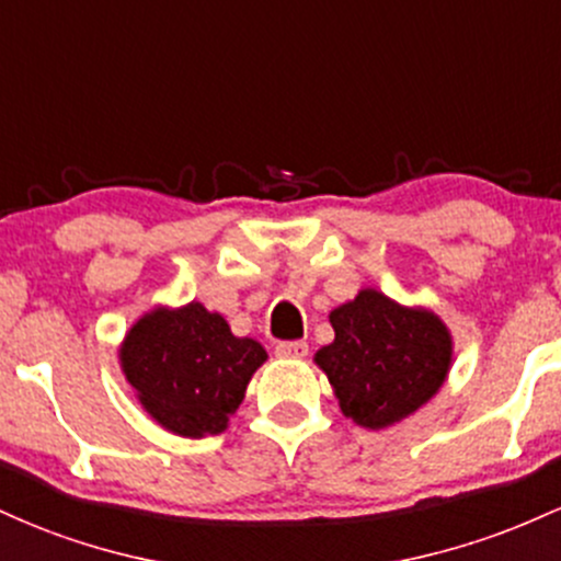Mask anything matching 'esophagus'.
Listing matches in <instances>:
<instances>
[{
	"label": "esophagus",
	"mask_w": 561,
	"mask_h": 561,
	"mask_svg": "<svg viewBox=\"0 0 561 561\" xmlns=\"http://www.w3.org/2000/svg\"><path fill=\"white\" fill-rule=\"evenodd\" d=\"M276 356H279V358L308 356V343H279V345H276Z\"/></svg>",
	"instance_id": "esophagus-1"
}]
</instances>
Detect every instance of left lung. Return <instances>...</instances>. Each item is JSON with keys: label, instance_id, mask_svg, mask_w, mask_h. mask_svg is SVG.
<instances>
[{"label": "left lung", "instance_id": "left-lung-1", "mask_svg": "<svg viewBox=\"0 0 561 561\" xmlns=\"http://www.w3.org/2000/svg\"><path fill=\"white\" fill-rule=\"evenodd\" d=\"M334 343L317 353L340 409L369 430L414 414L435 396L450 364V334L430 311H411L377 289L330 313Z\"/></svg>", "mask_w": 561, "mask_h": 561}]
</instances>
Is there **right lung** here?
<instances>
[{
  "label": "right lung",
  "instance_id": "1",
  "mask_svg": "<svg viewBox=\"0 0 561 561\" xmlns=\"http://www.w3.org/2000/svg\"><path fill=\"white\" fill-rule=\"evenodd\" d=\"M263 362L261 343L234 337L224 317L199 302L147 313L121 347V366L141 405L165 430L184 437L227 430Z\"/></svg>",
  "mask_w": 561,
  "mask_h": 561
}]
</instances>
